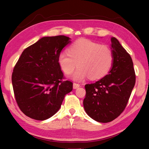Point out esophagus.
Instances as JSON below:
<instances>
[{
  "mask_svg": "<svg viewBox=\"0 0 149 149\" xmlns=\"http://www.w3.org/2000/svg\"><path fill=\"white\" fill-rule=\"evenodd\" d=\"M80 85L79 84H77V83H74V84H73V88H74V89H77L78 87H79Z\"/></svg>",
  "mask_w": 149,
  "mask_h": 149,
  "instance_id": "34e87169",
  "label": "esophagus"
}]
</instances>
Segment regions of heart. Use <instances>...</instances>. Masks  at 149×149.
<instances>
[{
    "label": "heart",
    "mask_w": 149,
    "mask_h": 149,
    "mask_svg": "<svg viewBox=\"0 0 149 149\" xmlns=\"http://www.w3.org/2000/svg\"><path fill=\"white\" fill-rule=\"evenodd\" d=\"M113 60L109 47L86 39H78L69 47L68 52H61L58 57L60 68L65 74H71L79 66L72 76L75 81L89 76L92 79H100L110 71Z\"/></svg>",
    "instance_id": "1"
}]
</instances>
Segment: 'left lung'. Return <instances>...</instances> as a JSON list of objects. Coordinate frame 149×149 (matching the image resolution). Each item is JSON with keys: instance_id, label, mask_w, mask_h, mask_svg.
Masks as SVG:
<instances>
[{"instance_id": "obj_1", "label": "left lung", "mask_w": 149, "mask_h": 149, "mask_svg": "<svg viewBox=\"0 0 149 149\" xmlns=\"http://www.w3.org/2000/svg\"><path fill=\"white\" fill-rule=\"evenodd\" d=\"M111 43L114 60L110 71L97 82L85 85V112L101 123L112 122L122 114L135 84L132 57L116 38L112 37Z\"/></svg>"}]
</instances>
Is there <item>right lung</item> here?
<instances>
[{
  "instance_id": "right-lung-1",
  "label": "right lung",
  "mask_w": 149,
  "mask_h": 149,
  "mask_svg": "<svg viewBox=\"0 0 149 149\" xmlns=\"http://www.w3.org/2000/svg\"><path fill=\"white\" fill-rule=\"evenodd\" d=\"M68 37H44L25 49L12 75L14 97L19 109L27 116L45 120L58 111L73 84L62 81L64 74L58 62Z\"/></svg>"
}]
</instances>
